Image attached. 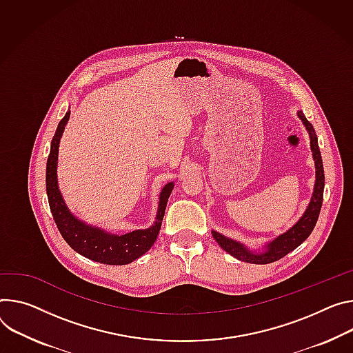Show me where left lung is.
I'll return each instance as SVG.
<instances>
[{
    "label": "left lung",
    "mask_w": 353,
    "mask_h": 353,
    "mask_svg": "<svg viewBox=\"0 0 353 353\" xmlns=\"http://www.w3.org/2000/svg\"><path fill=\"white\" fill-rule=\"evenodd\" d=\"M297 117L301 119L303 125L305 126V130L310 135V148L312 152V159H314V165H315V184H314V191L311 200L304 211V214L300 216V219L294 223V225L283 232L281 235L276 236L273 241L269 243H265L263 250H253L248 248L246 245L231 239L225 235H222L216 231H211L214 239L216 243L228 252L234 258L238 261L246 262V263H253V265H266L276 262L281 259L283 256L287 253H290L294 250L297 246H300L312 232L319 211H321L323 205V196H324V184H325V176H324V168H323V159H321V152H319L318 148V139L316 134L314 131L312 125L310 121L304 117L303 111H297Z\"/></svg>",
    "instance_id": "1"
}]
</instances>
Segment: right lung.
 Masks as SVG:
<instances>
[{"instance_id": "add662e5", "label": "right lung", "mask_w": 353, "mask_h": 353, "mask_svg": "<svg viewBox=\"0 0 353 353\" xmlns=\"http://www.w3.org/2000/svg\"><path fill=\"white\" fill-rule=\"evenodd\" d=\"M69 118L70 111H68L59 122L46 163V193L57 230L72 249L90 261L115 266L131 263L153 246L160 227H162L168 200L172 194L174 183H168L160 191L154 222L146 230H137L123 235H117L79 219L63 200L57 183L59 145Z\"/></svg>"}]
</instances>
